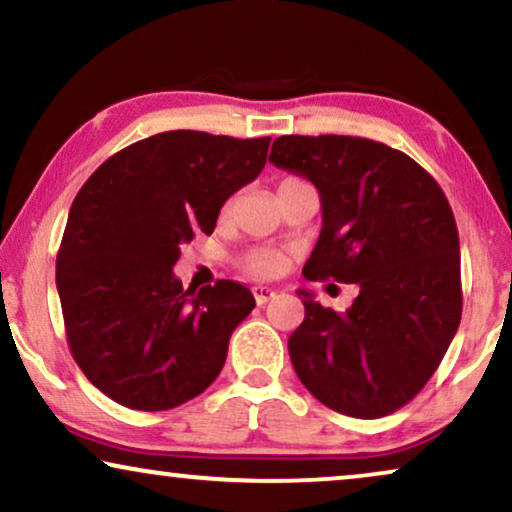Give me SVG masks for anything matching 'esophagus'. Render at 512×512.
Listing matches in <instances>:
<instances>
[{
    "label": "esophagus",
    "instance_id": "1",
    "mask_svg": "<svg viewBox=\"0 0 512 512\" xmlns=\"http://www.w3.org/2000/svg\"><path fill=\"white\" fill-rule=\"evenodd\" d=\"M251 291H254V298H256L258 305L268 303L270 298H275V289H270V286H254Z\"/></svg>",
    "mask_w": 512,
    "mask_h": 512
}]
</instances>
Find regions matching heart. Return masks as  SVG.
<instances>
[{"instance_id":"1","label":"heart","mask_w":512,"mask_h":512,"mask_svg":"<svg viewBox=\"0 0 512 512\" xmlns=\"http://www.w3.org/2000/svg\"><path fill=\"white\" fill-rule=\"evenodd\" d=\"M230 209H233V200H228L226 205H223L221 214L228 216ZM284 263H286V258H284V254H279V251L256 249V251H249V254L242 258V270L251 277L268 279V277L279 275L284 268Z\"/></svg>"}]
</instances>
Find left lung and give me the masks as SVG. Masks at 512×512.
Masks as SVG:
<instances>
[{
  "instance_id": "obj_1",
  "label": "left lung",
  "mask_w": 512,
  "mask_h": 512,
  "mask_svg": "<svg viewBox=\"0 0 512 512\" xmlns=\"http://www.w3.org/2000/svg\"><path fill=\"white\" fill-rule=\"evenodd\" d=\"M270 163L307 177L321 195L305 279L359 286L347 312L298 291L305 319L289 338L296 375L340 415H391L431 380L461 321L450 202L422 165L373 139L284 135Z\"/></svg>"
}]
</instances>
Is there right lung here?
Segmentation results:
<instances>
[{"mask_svg":"<svg viewBox=\"0 0 512 512\" xmlns=\"http://www.w3.org/2000/svg\"><path fill=\"white\" fill-rule=\"evenodd\" d=\"M270 137L170 130L104 160L76 193L58 284L67 345L83 375L132 410H170L219 377L228 340L256 307L244 284L195 291L172 265L212 235L223 202L265 167Z\"/></svg>","mask_w":512,"mask_h":512,"instance_id":"add662e5","label":"right lung"}]
</instances>
